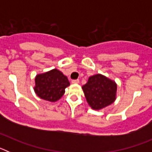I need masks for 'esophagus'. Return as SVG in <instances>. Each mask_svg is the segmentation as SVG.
<instances>
[{
  "label": "esophagus",
  "instance_id": "obj_1",
  "mask_svg": "<svg viewBox=\"0 0 152 152\" xmlns=\"http://www.w3.org/2000/svg\"><path fill=\"white\" fill-rule=\"evenodd\" d=\"M72 84H78L79 80H78V79H77V80H72Z\"/></svg>",
  "mask_w": 152,
  "mask_h": 152
}]
</instances>
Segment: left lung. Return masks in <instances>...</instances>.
<instances>
[{
  "instance_id": "1",
  "label": "left lung",
  "mask_w": 152,
  "mask_h": 152,
  "mask_svg": "<svg viewBox=\"0 0 152 152\" xmlns=\"http://www.w3.org/2000/svg\"><path fill=\"white\" fill-rule=\"evenodd\" d=\"M82 89L90 107L99 110L115 101L117 84L104 75L97 74L88 78Z\"/></svg>"
}]
</instances>
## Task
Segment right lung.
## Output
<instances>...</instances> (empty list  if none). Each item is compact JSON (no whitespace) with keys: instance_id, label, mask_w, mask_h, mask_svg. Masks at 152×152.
Returning a JSON list of instances; mask_svg holds the SVG:
<instances>
[{"instance_id":"obj_1","label":"right lung","mask_w":152,"mask_h":152,"mask_svg":"<svg viewBox=\"0 0 152 152\" xmlns=\"http://www.w3.org/2000/svg\"><path fill=\"white\" fill-rule=\"evenodd\" d=\"M70 85L68 77L58 69L39 74L35 78L34 91L41 99L50 102L58 100Z\"/></svg>"}]
</instances>
